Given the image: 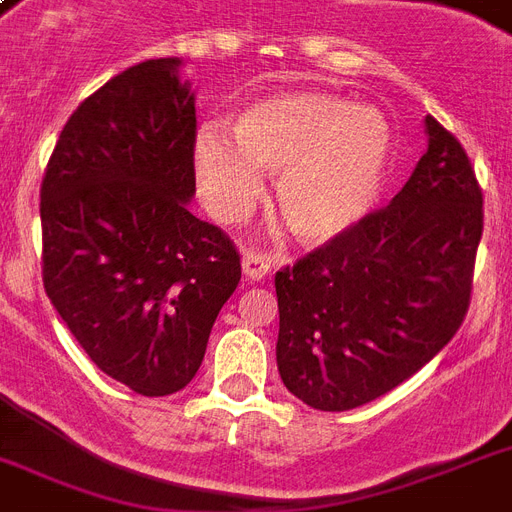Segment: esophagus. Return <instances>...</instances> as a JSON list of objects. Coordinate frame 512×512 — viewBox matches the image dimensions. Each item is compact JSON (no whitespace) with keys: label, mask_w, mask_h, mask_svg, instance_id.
<instances>
[{"label":"esophagus","mask_w":512,"mask_h":512,"mask_svg":"<svg viewBox=\"0 0 512 512\" xmlns=\"http://www.w3.org/2000/svg\"><path fill=\"white\" fill-rule=\"evenodd\" d=\"M241 265H244V276L252 281L265 279L271 273V257L260 252V249H244Z\"/></svg>","instance_id":"1"}]
</instances>
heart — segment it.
<instances>
[{
	"label": "heart",
	"mask_w": 512,
	"mask_h": 512,
	"mask_svg": "<svg viewBox=\"0 0 512 512\" xmlns=\"http://www.w3.org/2000/svg\"><path fill=\"white\" fill-rule=\"evenodd\" d=\"M390 127L372 108L329 92H276L249 103L236 138L204 124L193 170L209 209L239 220L263 196V171L279 170L273 204L308 244L345 233L372 209L388 167Z\"/></svg>",
	"instance_id": "heart-1"
}]
</instances>
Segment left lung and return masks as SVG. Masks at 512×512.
<instances>
[{"label": "left lung", "mask_w": 512, "mask_h": 512, "mask_svg": "<svg viewBox=\"0 0 512 512\" xmlns=\"http://www.w3.org/2000/svg\"><path fill=\"white\" fill-rule=\"evenodd\" d=\"M428 151L388 207L276 273V361L289 393L348 412L420 372L473 295L484 193L465 148L425 116Z\"/></svg>", "instance_id": "obj_1"}]
</instances>
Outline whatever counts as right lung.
I'll return each instance as SVG.
<instances>
[{
  "label": "right lung",
  "mask_w": 512,
  "mask_h": 512,
  "mask_svg": "<svg viewBox=\"0 0 512 512\" xmlns=\"http://www.w3.org/2000/svg\"><path fill=\"white\" fill-rule=\"evenodd\" d=\"M177 66L146 60L84 98L39 191L44 292L100 372L140 396L193 380L241 279L233 241L188 212L196 106Z\"/></svg>",
  "instance_id": "1"
}]
</instances>
